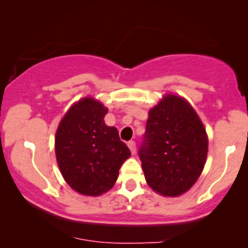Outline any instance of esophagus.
<instances>
[{
	"instance_id": "obj_1",
	"label": "esophagus",
	"mask_w": 248,
	"mask_h": 248,
	"mask_svg": "<svg viewBox=\"0 0 248 248\" xmlns=\"http://www.w3.org/2000/svg\"><path fill=\"white\" fill-rule=\"evenodd\" d=\"M128 148L130 149V152H132V154H135L136 152V143L134 141H129L128 142Z\"/></svg>"
}]
</instances>
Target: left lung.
Returning a JSON list of instances; mask_svg holds the SVG:
<instances>
[{
    "label": "left lung",
    "mask_w": 248,
    "mask_h": 248,
    "mask_svg": "<svg viewBox=\"0 0 248 248\" xmlns=\"http://www.w3.org/2000/svg\"><path fill=\"white\" fill-rule=\"evenodd\" d=\"M206 130L186 99L167 94L149 110L139 150L144 177L155 192L176 197L199 178L207 156Z\"/></svg>",
    "instance_id": "obj_1"
}]
</instances>
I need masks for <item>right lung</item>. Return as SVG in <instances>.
<instances>
[{"instance_id":"1","label":"right lung","mask_w":248,"mask_h":248,"mask_svg":"<svg viewBox=\"0 0 248 248\" xmlns=\"http://www.w3.org/2000/svg\"><path fill=\"white\" fill-rule=\"evenodd\" d=\"M107 110L87 96L70 107L56 132V157L62 177L85 196H100L112 189L119 169L130 156L118 129L105 124Z\"/></svg>"}]
</instances>
